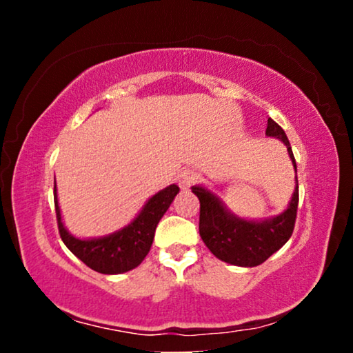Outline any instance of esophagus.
I'll list each match as a JSON object with an SVG mask.
<instances>
[{
    "instance_id": "1",
    "label": "esophagus",
    "mask_w": 353,
    "mask_h": 353,
    "mask_svg": "<svg viewBox=\"0 0 353 353\" xmlns=\"http://www.w3.org/2000/svg\"><path fill=\"white\" fill-rule=\"evenodd\" d=\"M196 180H197V173L192 170H183L178 173L176 176V183L181 190H190V188L194 185Z\"/></svg>"
}]
</instances>
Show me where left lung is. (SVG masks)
<instances>
[{"mask_svg": "<svg viewBox=\"0 0 353 353\" xmlns=\"http://www.w3.org/2000/svg\"><path fill=\"white\" fill-rule=\"evenodd\" d=\"M268 138H276L288 149L294 172H296V188L286 209L279 215L267 219H243L231 212L225 202L204 185H196L191 190L201 202L199 234L212 254L221 262L236 267H257L283 248L291 238L296 223L299 204L297 165L291 144L284 130L268 119Z\"/></svg>", "mask_w": 353, "mask_h": 353, "instance_id": "1", "label": "left lung"}]
</instances>
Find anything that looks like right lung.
<instances>
[{"instance_id": "add662e5", "label": "right lung", "mask_w": 353, "mask_h": 353, "mask_svg": "<svg viewBox=\"0 0 353 353\" xmlns=\"http://www.w3.org/2000/svg\"><path fill=\"white\" fill-rule=\"evenodd\" d=\"M180 192L176 185H168L144 202L138 215L114 233L98 238H77L65 228L54 185V207L61 238L67 249L86 267L103 274H120L137 268L151 250L159 221Z\"/></svg>"}]
</instances>
